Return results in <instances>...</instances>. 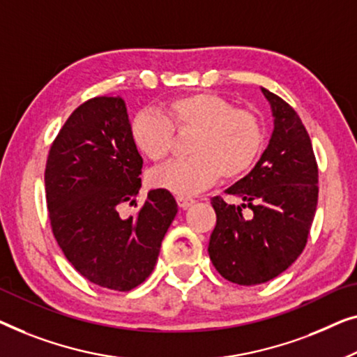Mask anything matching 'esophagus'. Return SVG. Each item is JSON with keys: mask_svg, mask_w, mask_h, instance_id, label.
Here are the masks:
<instances>
[{"mask_svg": "<svg viewBox=\"0 0 357 357\" xmlns=\"http://www.w3.org/2000/svg\"><path fill=\"white\" fill-rule=\"evenodd\" d=\"M176 202H178V205H179V208H189L190 205H192L195 200L194 199H190V197H183V195H178L176 197Z\"/></svg>", "mask_w": 357, "mask_h": 357, "instance_id": "obj_1", "label": "esophagus"}]
</instances>
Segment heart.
I'll use <instances>...</instances> for the list:
<instances>
[{
  "label": "heart",
  "instance_id": "1",
  "mask_svg": "<svg viewBox=\"0 0 357 357\" xmlns=\"http://www.w3.org/2000/svg\"><path fill=\"white\" fill-rule=\"evenodd\" d=\"M173 130L190 132L185 147L190 157L153 169L149 184L176 195L200 192L218 176L228 181L243 178L252 169L264 147L259 119L210 92L168 100L162 114L139 112L129 126L135 149L153 163L165 162L172 152Z\"/></svg>",
  "mask_w": 357,
  "mask_h": 357
}]
</instances>
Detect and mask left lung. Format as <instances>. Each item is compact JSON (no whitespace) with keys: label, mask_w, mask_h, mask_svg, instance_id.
<instances>
[{"label":"left lung","mask_w":357,"mask_h":357,"mask_svg":"<svg viewBox=\"0 0 357 357\" xmlns=\"http://www.w3.org/2000/svg\"><path fill=\"white\" fill-rule=\"evenodd\" d=\"M273 116L267 149L243 179L225 190L239 205L213 197L217 225L208 243L213 267L231 283L260 284L303 252L319 199L312 144L298 113L260 87ZM243 208L251 212L245 215Z\"/></svg>","instance_id":"obj_1"}]
</instances>
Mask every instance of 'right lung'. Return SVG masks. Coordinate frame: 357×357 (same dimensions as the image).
Wrapping results in <instances>:
<instances>
[{
  "instance_id": "add662e5",
  "label": "right lung",
  "mask_w": 357,
  "mask_h": 357,
  "mask_svg": "<svg viewBox=\"0 0 357 357\" xmlns=\"http://www.w3.org/2000/svg\"><path fill=\"white\" fill-rule=\"evenodd\" d=\"M123 97L103 95L80 105L50 149L45 190L50 222L73 267L92 283L129 291L157 264L162 241L178 213L168 190H149L135 217L142 157L130 140Z\"/></svg>"
}]
</instances>
